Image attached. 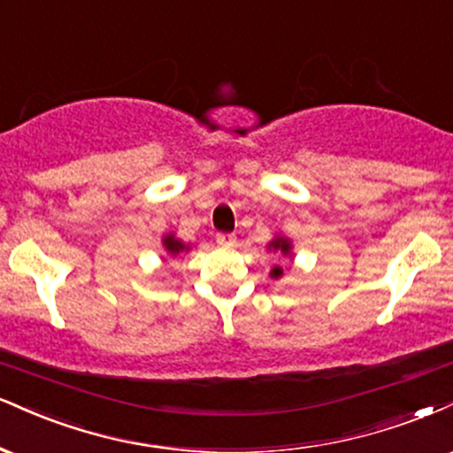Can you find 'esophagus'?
I'll list each match as a JSON object with an SVG mask.
<instances>
[{"label":"esophagus","mask_w":453,"mask_h":453,"mask_svg":"<svg viewBox=\"0 0 453 453\" xmlns=\"http://www.w3.org/2000/svg\"><path fill=\"white\" fill-rule=\"evenodd\" d=\"M235 235H231V233H218L216 235V243L218 246H222V248H233L235 246Z\"/></svg>","instance_id":"esophagus-1"}]
</instances>
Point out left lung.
Returning <instances> with one entry per match:
<instances>
[{
    "label": "left lung",
    "mask_w": 453,
    "mask_h": 453,
    "mask_svg": "<svg viewBox=\"0 0 453 453\" xmlns=\"http://www.w3.org/2000/svg\"><path fill=\"white\" fill-rule=\"evenodd\" d=\"M267 252L288 258L290 263H292V258H295V254H292V242H290V237H286V235H275L273 239H271V242L267 243ZM269 278L271 280L284 278V267H281V265H273L269 271Z\"/></svg>",
    "instance_id": "left-lung-1"
}]
</instances>
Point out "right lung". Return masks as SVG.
I'll use <instances>...</instances> for the list:
<instances>
[{
    "instance_id": "add662e5",
    "label": "right lung",
    "mask_w": 453,
    "mask_h": 453,
    "mask_svg": "<svg viewBox=\"0 0 453 453\" xmlns=\"http://www.w3.org/2000/svg\"><path fill=\"white\" fill-rule=\"evenodd\" d=\"M163 248H165V257H163L165 263H167L169 258L182 257V254L190 252V243H184L182 239L175 235V233H167V235H163Z\"/></svg>"
}]
</instances>
